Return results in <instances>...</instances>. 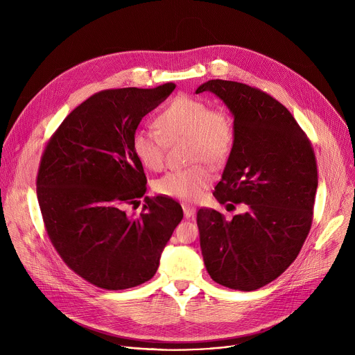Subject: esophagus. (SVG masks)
Segmentation results:
<instances>
[{
  "label": "esophagus",
  "mask_w": 355,
  "mask_h": 355,
  "mask_svg": "<svg viewBox=\"0 0 355 355\" xmlns=\"http://www.w3.org/2000/svg\"><path fill=\"white\" fill-rule=\"evenodd\" d=\"M182 211H184V216H185L187 219H189V218H192V216L195 215V208H192V207H189V205H187V204L182 205Z\"/></svg>",
  "instance_id": "1"
}]
</instances>
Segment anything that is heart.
Segmentation results:
<instances>
[{
	"label": "heart",
	"mask_w": 355,
	"mask_h": 355,
	"mask_svg": "<svg viewBox=\"0 0 355 355\" xmlns=\"http://www.w3.org/2000/svg\"><path fill=\"white\" fill-rule=\"evenodd\" d=\"M153 130L137 129L132 137L136 159L148 170L164 166L166 143L187 139V160L192 166L168 171L155 182L160 195L193 202L204 196L214 181L212 164H222L230 156L236 130L232 115L220 107L195 96L178 95L156 118Z\"/></svg>",
	"instance_id": "b5f03b06"
}]
</instances>
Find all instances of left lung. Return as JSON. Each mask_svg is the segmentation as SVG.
I'll use <instances>...</instances> for the list:
<instances>
[{
  "label": "left lung",
  "mask_w": 355,
  "mask_h": 355,
  "mask_svg": "<svg viewBox=\"0 0 355 355\" xmlns=\"http://www.w3.org/2000/svg\"><path fill=\"white\" fill-rule=\"evenodd\" d=\"M204 91L223 101L236 130L214 195L222 205L245 204L247 212L227 222L215 209H199L202 256L215 282L256 291L295 261L309 234L318 189L316 156L306 133L270 94L226 80H209L196 94Z\"/></svg>",
  "instance_id": "1"
}]
</instances>
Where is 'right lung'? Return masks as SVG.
<instances>
[{
    "label": "right lung",
    "instance_id": "add662e5",
    "mask_svg": "<svg viewBox=\"0 0 355 355\" xmlns=\"http://www.w3.org/2000/svg\"><path fill=\"white\" fill-rule=\"evenodd\" d=\"M174 88L99 91L66 116L44 147L36 192L47 236L66 266L98 288L121 291L153 278L184 216L167 196H146L137 218L125 211L147 189L133 133Z\"/></svg>",
    "mask_w": 355,
    "mask_h": 355
}]
</instances>
